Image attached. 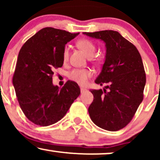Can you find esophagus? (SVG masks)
Masks as SVG:
<instances>
[{
	"label": "esophagus",
	"instance_id": "esophagus-1",
	"mask_svg": "<svg viewBox=\"0 0 160 160\" xmlns=\"http://www.w3.org/2000/svg\"><path fill=\"white\" fill-rule=\"evenodd\" d=\"M86 90V89H85V88H83V87L80 88V92H81V93H83Z\"/></svg>",
	"mask_w": 160,
	"mask_h": 160
}]
</instances>
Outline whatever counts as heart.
<instances>
[{"label":"heart","instance_id":"1","mask_svg":"<svg viewBox=\"0 0 160 160\" xmlns=\"http://www.w3.org/2000/svg\"><path fill=\"white\" fill-rule=\"evenodd\" d=\"M78 46L85 52V54L88 57H92L95 55L96 51V46L92 40L86 38L79 40L78 41ZM69 48L68 46H65L62 52V58L63 61L66 62L68 58ZM94 62L96 64H99L101 62L100 58L98 57L94 58ZM92 71L89 68H81V69H74L69 73L68 78L72 81L76 82L80 85H84L86 83L88 79L92 76Z\"/></svg>","mask_w":160,"mask_h":160}]
</instances>
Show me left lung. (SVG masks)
I'll use <instances>...</instances> for the list:
<instances>
[{
    "label": "left lung",
    "instance_id": "obj_1",
    "mask_svg": "<svg viewBox=\"0 0 160 160\" xmlns=\"http://www.w3.org/2000/svg\"><path fill=\"white\" fill-rule=\"evenodd\" d=\"M105 42L106 56L95 83L106 89H90L94 99L89 113L98 127L115 132L131 122L144 98L146 74L135 46L118 32L112 30L83 32Z\"/></svg>",
    "mask_w": 160,
    "mask_h": 160
}]
</instances>
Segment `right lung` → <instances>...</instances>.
Listing matches in <instances>:
<instances>
[{
  "label": "right lung",
  "instance_id": "obj_1",
  "mask_svg": "<svg viewBox=\"0 0 160 160\" xmlns=\"http://www.w3.org/2000/svg\"><path fill=\"white\" fill-rule=\"evenodd\" d=\"M78 34L43 28L20 49L12 83L22 111L33 123H56L80 95V87L74 81L68 80L61 89L52 84L53 71L63 65L64 47Z\"/></svg>",
  "mask_w": 160,
  "mask_h": 160
}]
</instances>
